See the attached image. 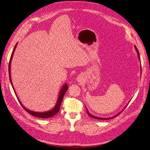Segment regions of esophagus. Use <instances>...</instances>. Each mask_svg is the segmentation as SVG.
<instances>
[{"label": "esophagus", "instance_id": "esophagus-1", "mask_svg": "<svg viewBox=\"0 0 150 150\" xmlns=\"http://www.w3.org/2000/svg\"><path fill=\"white\" fill-rule=\"evenodd\" d=\"M77 81H78V82H79V83H81L82 82H83V79L81 76H79V77H78V79H77Z\"/></svg>", "mask_w": 150, "mask_h": 150}]
</instances>
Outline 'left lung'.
<instances>
[{"label": "left lung", "instance_id": "left-lung-1", "mask_svg": "<svg viewBox=\"0 0 150 150\" xmlns=\"http://www.w3.org/2000/svg\"><path fill=\"white\" fill-rule=\"evenodd\" d=\"M134 48H135V49H136V51H137V54H138V59H139L140 60V57H139V51H138V49H137V47H136V46H134ZM142 68V67H141ZM127 105H128V104H127ZM127 105L125 106V108H124V109H125L126 108V107L127 106ZM124 109L122 110H124ZM86 111H87V113H88V115L89 116H91V117H93V118H95V119H97V120H110V119H112V118H114V117H116L117 115H119L120 113L121 112H121H120L118 114H117L116 115H115V116H112V117H98V116H94V115H91V113L88 111V109L86 108Z\"/></svg>", "mask_w": 150, "mask_h": 150}]
</instances>
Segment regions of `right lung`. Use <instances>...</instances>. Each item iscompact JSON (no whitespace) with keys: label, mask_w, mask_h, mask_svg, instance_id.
Returning a JSON list of instances; mask_svg holds the SVG:
<instances>
[{"label":"right lung","mask_w":150,"mask_h":150,"mask_svg":"<svg viewBox=\"0 0 150 150\" xmlns=\"http://www.w3.org/2000/svg\"><path fill=\"white\" fill-rule=\"evenodd\" d=\"M17 45V43L16 44V46L14 47V49H13V51H12V53L11 54V58H10V61H9V64H8V74H9V79H10V82L12 84V88L13 89V90H14V92L16 93V96L18 99V100H19V103H21V106L23 107V108L24 109V110L29 112V114H30L31 115H33L34 116H35V117H40V118H48V117H52L53 116H54L55 115H56L57 113L58 112V111H59V109H60V107H61V103H62V99L63 98H64V94L66 93V92L67 91V88H68V86L67 85L66 83H65L64 85H63L62 86L61 89H60V91L59 93V96H58V98H57V102H56V104L55 106H54L52 110H49V111H46V112H35V111H30L29 110H28V109H27L25 107H24L23 106V104H22L21 102V101L19 100V98H18V96H17L16 94V91H15V89L14 88H13V86L12 85V80H11V61H12V56L13 55V53H14V51H15V49L16 48V46Z\"/></svg>","instance_id":"add662e5"}]
</instances>
